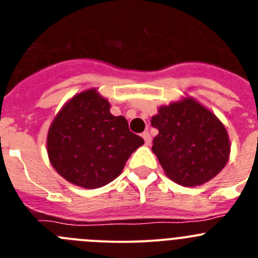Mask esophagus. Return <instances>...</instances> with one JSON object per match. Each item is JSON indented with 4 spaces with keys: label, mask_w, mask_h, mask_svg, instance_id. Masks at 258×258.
Here are the masks:
<instances>
[{
    "label": "esophagus",
    "mask_w": 258,
    "mask_h": 258,
    "mask_svg": "<svg viewBox=\"0 0 258 258\" xmlns=\"http://www.w3.org/2000/svg\"><path fill=\"white\" fill-rule=\"evenodd\" d=\"M142 137H143V140H145V143H146V146H150V145H151V142H152V138H151V136H150V133H149V132H143Z\"/></svg>",
    "instance_id": "1"
}]
</instances>
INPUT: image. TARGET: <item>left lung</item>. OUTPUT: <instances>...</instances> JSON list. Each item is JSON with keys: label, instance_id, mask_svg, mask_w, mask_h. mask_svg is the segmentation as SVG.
<instances>
[{"label": "left lung", "instance_id": "8db88e82", "mask_svg": "<svg viewBox=\"0 0 258 258\" xmlns=\"http://www.w3.org/2000/svg\"><path fill=\"white\" fill-rule=\"evenodd\" d=\"M151 125L159 131L152 151L165 174L182 186H200L225 168L230 156L226 127L194 98L161 106Z\"/></svg>", "mask_w": 258, "mask_h": 258}]
</instances>
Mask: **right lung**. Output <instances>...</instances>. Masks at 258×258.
Masks as SVG:
<instances>
[{
	"instance_id": "right-lung-1",
	"label": "right lung",
	"mask_w": 258,
	"mask_h": 258,
	"mask_svg": "<svg viewBox=\"0 0 258 258\" xmlns=\"http://www.w3.org/2000/svg\"><path fill=\"white\" fill-rule=\"evenodd\" d=\"M109 102L88 89L72 97L52 120L47 155L71 183L98 188L117 178L129 156L145 141L129 131L124 116L109 112Z\"/></svg>"
}]
</instances>
